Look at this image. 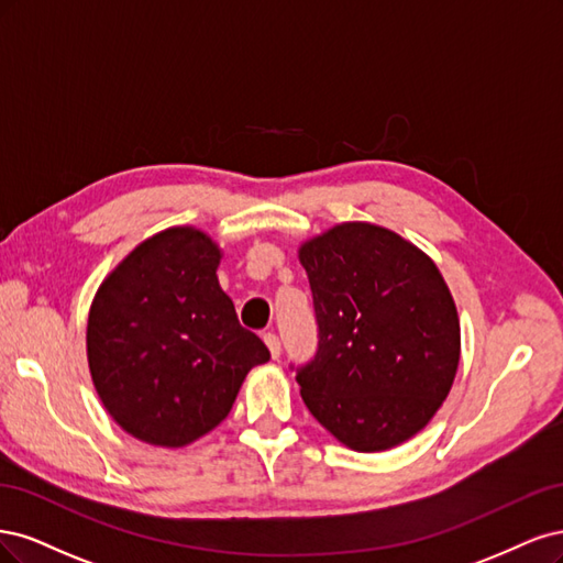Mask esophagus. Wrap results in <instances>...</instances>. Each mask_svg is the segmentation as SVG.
<instances>
[{
    "mask_svg": "<svg viewBox=\"0 0 563 563\" xmlns=\"http://www.w3.org/2000/svg\"><path fill=\"white\" fill-rule=\"evenodd\" d=\"M264 341H266V346H268V351H271V357H278L280 351H283V343H280L278 334H276V332H266V334H264Z\"/></svg>",
    "mask_w": 563,
    "mask_h": 563,
    "instance_id": "34e87169",
    "label": "esophagus"
}]
</instances>
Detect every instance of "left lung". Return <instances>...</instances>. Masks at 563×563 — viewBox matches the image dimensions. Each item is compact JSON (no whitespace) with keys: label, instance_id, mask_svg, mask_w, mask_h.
Listing matches in <instances>:
<instances>
[{"label":"left lung","instance_id":"left-lung-1","mask_svg":"<svg viewBox=\"0 0 563 563\" xmlns=\"http://www.w3.org/2000/svg\"><path fill=\"white\" fill-rule=\"evenodd\" d=\"M318 324L301 397L339 442L384 451L413 438L444 402L461 355L449 287L419 247L349 222L299 250Z\"/></svg>","mask_w":563,"mask_h":563}]
</instances>
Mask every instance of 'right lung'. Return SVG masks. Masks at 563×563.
<instances>
[{
  "instance_id": "add662e5",
  "label": "right lung",
  "mask_w": 563,
  "mask_h": 563,
  "mask_svg": "<svg viewBox=\"0 0 563 563\" xmlns=\"http://www.w3.org/2000/svg\"><path fill=\"white\" fill-rule=\"evenodd\" d=\"M220 250L177 227L137 245L88 316V367L112 419L133 438L185 446L227 419L245 374L271 360L217 283Z\"/></svg>"
}]
</instances>
